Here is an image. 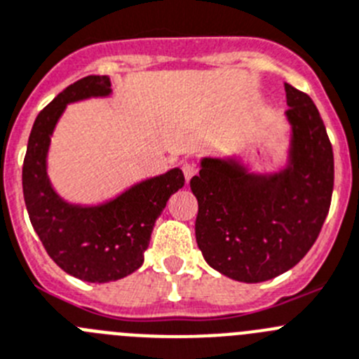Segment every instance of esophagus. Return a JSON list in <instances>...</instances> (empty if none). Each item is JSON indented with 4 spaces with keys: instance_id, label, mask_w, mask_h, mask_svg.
<instances>
[{
    "instance_id": "obj_1",
    "label": "esophagus",
    "mask_w": 359,
    "mask_h": 359,
    "mask_svg": "<svg viewBox=\"0 0 359 359\" xmlns=\"http://www.w3.org/2000/svg\"><path fill=\"white\" fill-rule=\"evenodd\" d=\"M182 172H184V177H186V180L189 182V180H191V177L196 173L195 163H191V161H186V163L182 164Z\"/></svg>"
}]
</instances>
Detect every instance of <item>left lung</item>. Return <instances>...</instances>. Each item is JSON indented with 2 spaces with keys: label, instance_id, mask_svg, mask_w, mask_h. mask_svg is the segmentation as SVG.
Wrapping results in <instances>:
<instances>
[{
  "label": "left lung",
  "instance_id": "left-lung-1",
  "mask_svg": "<svg viewBox=\"0 0 359 359\" xmlns=\"http://www.w3.org/2000/svg\"><path fill=\"white\" fill-rule=\"evenodd\" d=\"M293 127L292 166L256 177L203 159L189 182L198 200L195 234L209 266L241 283H263L295 266L331 208L334 159L322 116L306 93L284 83Z\"/></svg>",
  "mask_w": 359,
  "mask_h": 359
}]
</instances>
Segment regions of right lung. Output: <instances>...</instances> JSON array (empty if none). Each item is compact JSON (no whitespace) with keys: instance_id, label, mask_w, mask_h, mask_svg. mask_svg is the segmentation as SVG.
I'll return each instance as SVG.
<instances>
[{"instance_id":"add662e5","label":"right lung","mask_w":359,"mask_h":359,"mask_svg":"<svg viewBox=\"0 0 359 359\" xmlns=\"http://www.w3.org/2000/svg\"><path fill=\"white\" fill-rule=\"evenodd\" d=\"M109 93L111 80L100 75L83 76L59 93L35 118L22 163L25 203L48 256L87 283L123 279L143 264L156 219L186 182L175 168L100 208H76L55 195L46 177V151L57 119L67 103Z\"/></svg>"}]
</instances>
